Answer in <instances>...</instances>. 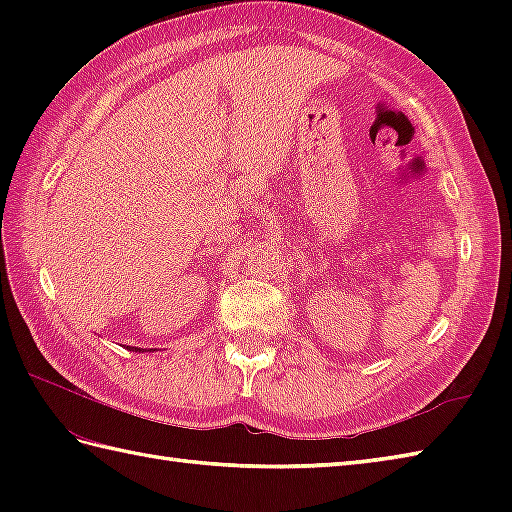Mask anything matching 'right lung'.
I'll list each match as a JSON object with an SVG mask.
<instances>
[{"label": "right lung", "mask_w": 512, "mask_h": 512, "mask_svg": "<svg viewBox=\"0 0 512 512\" xmlns=\"http://www.w3.org/2000/svg\"><path fill=\"white\" fill-rule=\"evenodd\" d=\"M132 350H136V352H143V350H140V347H132Z\"/></svg>", "instance_id": "obj_1"}]
</instances>
